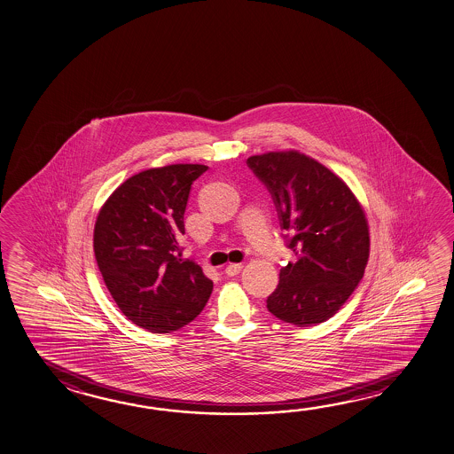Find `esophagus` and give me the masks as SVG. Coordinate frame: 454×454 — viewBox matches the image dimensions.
<instances>
[{"instance_id": "34e87169", "label": "esophagus", "mask_w": 454, "mask_h": 454, "mask_svg": "<svg viewBox=\"0 0 454 454\" xmlns=\"http://www.w3.org/2000/svg\"><path fill=\"white\" fill-rule=\"evenodd\" d=\"M242 268H244L242 262H234V264H228L224 272H226L228 276H238L239 272L242 270Z\"/></svg>"}]
</instances>
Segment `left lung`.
Segmentation results:
<instances>
[{"instance_id": "8db88e82", "label": "left lung", "mask_w": 454, "mask_h": 454, "mask_svg": "<svg viewBox=\"0 0 454 454\" xmlns=\"http://www.w3.org/2000/svg\"><path fill=\"white\" fill-rule=\"evenodd\" d=\"M268 186L290 232L294 260L280 270L268 309L296 326L333 317L364 278L370 256L365 210L346 182L296 150L247 160Z\"/></svg>"}]
</instances>
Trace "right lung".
Returning a JSON list of instances; mask_svg holds the SVG:
<instances>
[{
  "mask_svg": "<svg viewBox=\"0 0 454 454\" xmlns=\"http://www.w3.org/2000/svg\"><path fill=\"white\" fill-rule=\"evenodd\" d=\"M207 166L170 164L128 178L105 200L94 254L122 314L152 333H170L198 317L214 282L182 258L178 239L192 184Z\"/></svg>",
  "mask_w": 454,
  "mask_h": 454,
  "instance_id": "obj_1",
  "label": "right lung"
}]
</instances>
